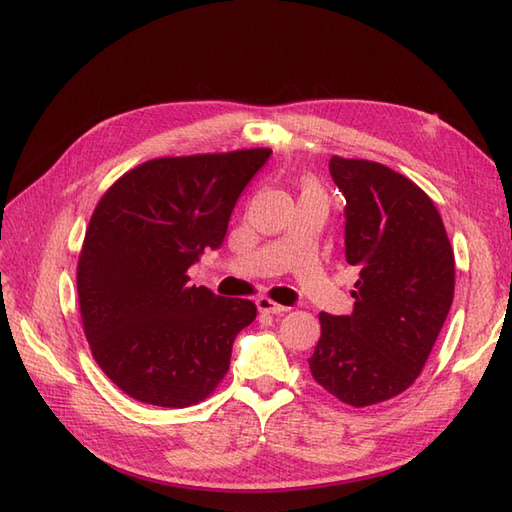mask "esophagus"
<instances>
[{
  "label": "esophagus",
  "mask_w": 512,
  "mask_h": 512,
  "mask_svg": "<svg viewBox=\"0 0 512 512\" xmlns=\"http://www.w3.org/2000/svg\"><path fill=\"white\" fill-rule=\"evenodd\" d=\"M256 306H258L260 313H269V315H282V313H286V310H289V308L282 306V304H276L269 297H258L256 299Z\"/></svg>",
  "instance_id": "1"
}]
</instances>
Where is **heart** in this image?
<instances>
[{
    "label": "heart",
    "instance_id": "b5f03b06",
    "mask_svg": "<svg viewBox=\"0 0 512 512\" xmlns=\"http://www.w3.org/2000/svg\"><path fill=\"white\" fill-rule=\"evenodd\" d=\"M304 195L306 197H319V199H323V191L319 189V184L313 182V180H306L304 182Z\"/></svg>",
    "mask_w": 512,
    "mask_h": 512
}]
</instances>
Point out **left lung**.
Instances as JSON below:
<instances>
[{"label":"left lung","instance_id":"left-lung-1","mask_svg":"<svg viewBox=\"0 0 512 512\" xmlns=\"http://www.w3.org/2000/svg\"><path fill=\"white\" fill-rule=\"evenodd\" d=\"M330 176L360 276L352 315H319L308 365L328 393L363 408L404 393L426 365L454 299V252L434 202L402 173L332 156Z\"/></svg>","mask_w":512,"mask_h":512}]
</instances>
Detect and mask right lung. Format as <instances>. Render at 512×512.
Listing matches in <instances>:
<instances>
[{
	"label": "right lung",
	"mask_w": 512,
	"mask_h": 512,
	"mask_svg": "<svg viewBox=\"0 0 512 512\" xmlns=\"http://www.w3.org/2000/svg\"><path fill=\"white\" fill-rule=\"evenodd\" d=\"M269 156L258 147L154 158L99 199L78 260L80 315L97 365L134 400L186 408L228 373L256 304L191 286L186 271L223 243Z\"/></svg>",
	"instance_id": "right-lung-1"
}]
</instances>
